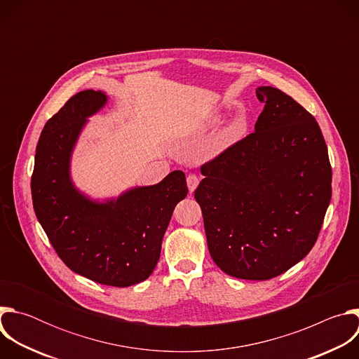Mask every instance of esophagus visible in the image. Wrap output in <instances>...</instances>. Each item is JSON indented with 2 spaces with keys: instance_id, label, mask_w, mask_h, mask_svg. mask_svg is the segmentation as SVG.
<instances>
[{
  "instance_id": "esophagus-1",
  "label": "esophagus",
  "mask_w": 359,
  "mask_h": 359,
  "mask_svg": "<svg viewBox=\"0 0 359 359\" xmlns=\"http://www.w3.org/2000/svg\"><path fill=\"white\" fill-rule=\"evenodd\" d=\"M198 182H200V179L196 175H189L187 176V187H189L190 193H193L196 190V187L198 186Z\"/></svg>"
}]
</instances>
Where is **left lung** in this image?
<instances>
[{
  "instance_id": "8db88e82",
  "label": "left lung",
  "mask_w": 359,
  "mask_h": 359,
  "mask_svg": "<svg viewBox=\"0 0 359 359\" xmlns=\"http://www.w3.org/2000/svg\"><path fill=\"white\" fill-rule=\"evenodd\" d=\"M254 132L204 163L194 191L213 262L229 276L270 280L314 247L331 200L328 149L314 116L273 86Z\"/></svg>"
}]
</instances>
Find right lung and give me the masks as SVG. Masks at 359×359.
<instances>
[{
    "label": "right lung",
    "instance_id": "right-lung-1",
    "mask_svg": "<svg viewBox=\"0 0 359 359\" xmlns=\"http://www.w3.org/2000/svg\"><path fill=\"white\" fill-rule=\"evenodd\" d=\"M107 100L104 92L82 90L45 123L31 193L36 219L67 267L99 284L129 287L155 270L173 210L189 190L182 170L105 203L75 189L69 176L74 146L86 118Z\"/></svg>",
    "mask_w": 359,
    "mask_h": 359
}]
</instances>
